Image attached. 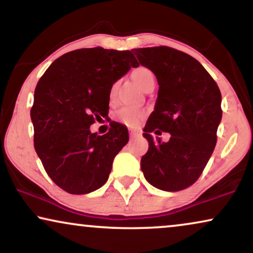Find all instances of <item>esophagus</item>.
Wrapping results in <instances>:
<instances>
[{
    "label": "esophagus",
    "instance_id": "esophagus-1",
    "mask_svg": "<svg viewBox=\"0 0 253 253\" xmlns=\"http://www.w3.org/2000/svg\"><path fill=\"white\" fill-rule=\"evenodd\" d=\"M140 132L138 130H130V138H136V137H139L140 136Z\"/></svg>",
    "mask_w": 253,
    "mask_h": 253
}]
</instances>
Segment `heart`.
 <instances>
[{"instance_id":"obj_1","label":"heart","mask_w":253,"mask_h":253,"mask_svg":"<svg viewBox=\"0 0 253 253\" xmlns=\"http://www.w3.org/2000/svg\"><path fill=\"white\" fill-rule=\"evenodd\" d=\"M131 78L134 82L138 87L144 89L147 84L152 81H154L153 72L150 69L145 67H138L131 72ZM116 84H113L109 89V99L113 101L114 96L116 93ZM146 117V112L143 109H133V108H122L115 114V119L120 123L130 127H136L139 126V123Z\"/></svg>"}]
</instances>
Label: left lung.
Returning a JSON list of instances; mask_svg holds the SVG:
<instances>
[{
    "label": "left lung",
    "mask_w": 253,
    "mask_h": 253,
    "mask_svg": "<svg viewBox=\"0 0 253 253\" xmlns=\"http://www.w3.org/2000/svg\"><path fill=\"white\" fill-rule=\"evenodd\" d=\"M132 51L159 83L154 112L143 133L148 151L141 170L154 188L181 191L199 178L216 145L222 117L219 86L196 58L181 50L159 46ZM162 130L171 133L167 143L151 136Z\"/></svg>",
    "instance_id": "left-lung-1"
}]
</instances>
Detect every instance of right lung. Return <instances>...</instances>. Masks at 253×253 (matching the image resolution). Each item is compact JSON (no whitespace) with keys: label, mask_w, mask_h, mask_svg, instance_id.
<instances>
[{"label":"right lung","mask_w":253,"mask_h":253,"mask_svg":"<svg viewBox=\"0 0 253 253\" xmlns=\"http://www.w3.org/2000/svg\"><path fill=\"white\" fill-rule=\"evenodd\" d=\"M138 65L129 50L82 48L55 60L38 82L31 108L34 148L48 176L64 191L85 195L108 179L129 132L117 122H110L102 136L89 126L108 115L112 85Z\"/></svg>","instance_id":"1"}]
</instances>
